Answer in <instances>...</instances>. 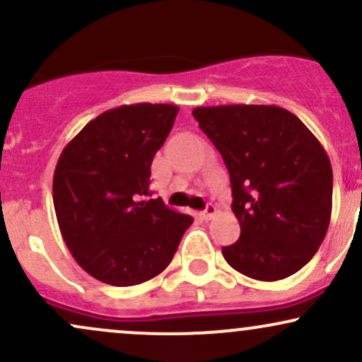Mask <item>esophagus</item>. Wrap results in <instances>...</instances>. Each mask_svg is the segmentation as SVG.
Instances as JSON below:
<instances>
[{
  "mask_svg": "<svg viewBox=\"0 0 362 362\" xmlns=\"http://www.w3.org/2000/svg\"><path fill=\"white\" fill-rule=\"evenodd\" d=\"M216 211H218V209H216V206H214V204H207V206H206V209H204V211H201V218H202V219H206V221H207V219L213 218V216L216 214Z\"/></svg>",
  "mask_w": 362,
  "mask_h": 362,
  "instance_id": "34e87169",
  "label": "esophagus"
}]
</instances>
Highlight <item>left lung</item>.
Here are the masks:
<instances>
[{
	"label": "left lung",
	"mask_w": 362,
	"mask_h": 362,
	"mask_svg": "<svg viewBox=\"0 0 362 362\" xmlns=\"http://www.w3.org/2000/svg\"><path fill=\"white\" fill-rule=\"evenodd\" d=\"M192 115L230 172L238 242L223 247L235 271L257 281L293 276L325 238L332 165L294 114L276 105L197 107Z\"/></svg>",
	"instance_id": "1"
}]
</instances>
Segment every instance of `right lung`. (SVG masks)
<instances>
[{"label": "right lung", "mask_w": 362, "mask_h": 362, "mask_svg": "<svg viewBox=\"0 0 362 362\" xmlns=\"http://www.w3.org/2000/svg\"><path fill=\"white\" fill-rule=\"evenodd\" d=\"M178 114L134 103L90 120L62 149L52 180L57 223L74 260L95 279L136 286L163 272L194 219L149 197L153 156Z\"/></svg>", "instance_id": "right-lung-1"}]
</instances>
